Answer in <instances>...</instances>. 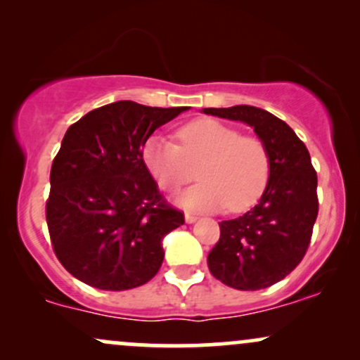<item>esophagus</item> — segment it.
Masks as SVG:
<instances>
[{
	"label": "esophagus",
	"mask_w": 360,
	"mask_h": 360,
	"mask_svg": "<svg viewBox=\"0 0 360 360\" xmlns=\"http://www.w3.org/2000/svg\"><path fill=\"white\" fill-rule=\"evenodd\" d=\"M184 218H186V221H188V223H194L198 220V214H193V213L188 212L184 214Z\"/></svg>",
	"instance_id": "1"
}]
</instances>
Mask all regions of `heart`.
I'll list each match as a JSON object with an SVG mask.
<instances>
[{"mask_svg": "<svg viewBox=\"0 0 360 360\" xmlns=\"http://www.w3.org/2000/svg\"><path fill=\"white\" fill-rule=\"evenodd\" d=\"M179 146L152 137L142 159L164 191H177L196 179L201 183L177 196L186 208L214 212L229 206L240 213L254 206L266 191L271 155L262 139L240 135V130L213 118L186 123L176 134Z\"/></svg>", "mask_w": 360, "mask_h": 360, "instance_id": "b5f03b06", "label": "heart"}]
</instances>
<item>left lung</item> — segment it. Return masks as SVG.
Listing matches in <instances>:
<instances>
[{
	"instance_id": "left-lung-1",
	"label": "left lung",
	"mask_w": 360,
	"mask_h": 360,
	"mask_svg": "<svg viewBox=\"0 0 360 360\" xmlns=\"http://www.w3.org/2000/svg\"><path fill=\"white\" fill-rule=\"evenodd\" d=\"M203 113L250 125L271 155L269 183L259 203L220 221V240L208 254L210 272L240 291L269 288L298 266L311 240L318 217L311 157L292 128L269 111L238 105Z\"/></svg>"
}]
</instances>
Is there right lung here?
Returning <instances> with one entry per match:
<instances>
[{
	"mask_svg": "<svg viewBox=\"0 0 360 360\" xmlns=\"http://www.w3.org/2000/svg\"><path fill=\"white\" fill-rule=\"evenodd\" d=\"M188 110L117 101L65 131L51 169L49 235L65 271L89 286L125 291L159 272L164 235L184 223L142 159L147 139Z\"/></svg>",
	"mask_w": 360,
	"mask_h": 360,
	"instance_id": "obj_1",
	"label": "right lung"
}]
</instances>
